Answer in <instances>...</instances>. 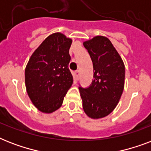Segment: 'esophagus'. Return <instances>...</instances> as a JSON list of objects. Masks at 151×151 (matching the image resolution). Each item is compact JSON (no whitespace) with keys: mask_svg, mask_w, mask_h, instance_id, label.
Listing matches in <instances>:
<instances>
[{"mask_svg":"<svg viewBox=\"0 0 151 151\" xmlns=\"http://www.w3.org/2000/svg\"><path fill=\"white\" fill-rule=\"evenodd\" d=\"M79 76H80V72H79V70L75 71V72L73 73V77H74V79H75L76 81L79 79Z\"/></svg>","mask_w":151,"mask_h":151,"instance_id":"34e87169","label":"esophagus"}]
</instances>
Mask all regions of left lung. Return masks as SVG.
Returning a JSON list of instances; mask_svg holds the SVG:
<instances>
[{
  "mask_svg": "<svg viewBox=\"0 0 151 151\" xmlns=\"http://www.w3.org/2000/svg\"><path fill=\"white\" fill-rule=\"evenodd\" d=\"M93 64V79L87 88L80 85L85 114L98 119L110 114L119 102L124 90V63L108 38L96 36L84 42Z\"/></svg>",
  "mask_w": 151,
  "mask_h": 151,
  "instance_id": "left-lung-1",
  "label": "left lung"
}]
</instances>
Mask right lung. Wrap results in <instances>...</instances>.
<instances>
[{
	"instance_id": "1",
	"label": "right lung",
	"mask_w": 151,
	"mask_h": 151,
	"mask_svg": "<svg viewBox=\"0 0 151 151\" xmlns=\"http://www.w3.org/2000/svg\"><path fill=\"white\" fill-rule=\"evenodd\" d=\"M71 43V39L55 33L48 36L29 58L25 70L27 92L41 112L49 114L58 110L73 84L68 68Z\"/></svg>"
}]
</instances>
